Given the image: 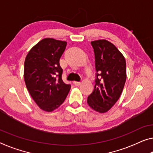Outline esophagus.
Instances as JSON below:
<instances>
[{
	"instance_id": "obj_1",
	"label": "esophagus",
	"mask_w": 153,
	"mask_h": 153,
	"mask_svg": "<svg viewBox=\"0 0 153 153\" xmlns=\"http://www.w3.org/2000/svg\"><path fill=\"white\" fill-rule=\"evenodd\" d=\"M81 81H74V85H76V86H78V85H79L80 84H81Z\"/></svg>"
}]
</instances>
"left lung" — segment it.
Listing matches in <instances>:
<instances>
[{
    "label": "left lung",
    "mask_w": 153,
    "mask_h": 153,
    "mask_svg": "<svg viewBox=\"0 0 153 153\" xmlns=\"http://www.w3.org/2000/svg\"><path fill=\"white\" fill-rule=\"evenodd\" d=\"M95 57L94 89L87 102L91 109L105 113L117 102L126 79V61L111 42L100 39L91 42Z\"/></svg>",
    "instance_id": "8db88e82"
}]
</instances>
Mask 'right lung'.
<instances>
[{
  "label": "right lung",
  "mask_w": 153,
  "mask_h": 153,
  "mask_svg": "<svg viewBox=\"0 0 153 153\" xmlns=\"http://www.w3.org/2000/svg\"><path fill=\"white\" fill-rule=\"evenodd\" d=\"M66 42L45 38L33 47L25 62L24 78L30 95L42 110L52 111L64 102L70 90L63 81L59 59Z\"/></svg>",
  "instance_id": "obj_1"
}]
</instances>
